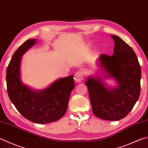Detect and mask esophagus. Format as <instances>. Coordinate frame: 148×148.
<instances>
[{
    "mask_svg": "<svg viewBox=\"0 0 148 148\" xmlns=\"http://www.w3.org/2000/svg\"><path fill=\"white\" fill-rule=\"evenodd\" d=\"M82 80H83V74L82 72L78 71L77 72L76 74H75V81L77 83L81 82Z\"/></svg>",
    "mask_w": 148,
    "mask_h": 148,
    "instance_id": "obj_1",
    "label": "esophagus"
}]
</instances>
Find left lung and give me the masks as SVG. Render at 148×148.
Here are the masks:
<instances>
[{
	"instance_id": "1",
	"label": "left lung",
	"mask_w": 148,
	"mask_h": 148,
	"mask_svg": "<svg viewBox=\"0 0 148 148\" xmlns=\"http://www.w3.org/2000/svg\"><path fill=\"white\" fill-rule=\"evenodd\" d=\"M111 37L115 42L114 54H101L98 61L108 76L117 81L118 86L107 88L100 77H89L85 84L95 116L119 121L129 114L140 96L141 69L132 48L119 36Z\"/></svg>"
}]
</instances>
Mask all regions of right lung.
Returning <instances> with one entry per match:
<instances>
[{
    "label": "right lung",
    "instance_id": "1",
    "mask_svg": "<svg viewBox=\"0 0 148 148\" xmlns=\"http://www.w3.org/2000/svg\"><path fill=\"white\" fill-rule=\"evenodd\" d=\"M35 43V39H28L14 53L6 71L7 90L11 101L25 119L38 124L49 123L59 120L65 114L74 87V76L61 78L39 92L32 90L22 83L21 57Z\"/></svg>",
    "mask_w": 148,
    "mask_h": 148
}]
</instances>
